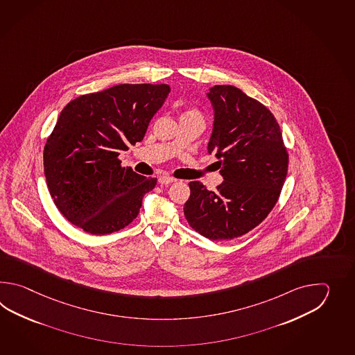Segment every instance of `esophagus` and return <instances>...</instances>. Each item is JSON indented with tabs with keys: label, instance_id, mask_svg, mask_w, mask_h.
I'll use <instances>...</instances> for the list:
<instances>
[{
	"label": "esophagus",
	"instance_id": "1",
	"mask_svg": "<svg viewBox=\"0 0 355 355\" xmlns=\"http://www.w3.org/2000/svg\"><path fill=\"white\" fill-rule=\"evenodd\" d=\"M174 178H171V176H167V175H161L159 178V184H162V185H168V184H171V182H174Z\"/></svg>",
	"mask_w": 355,
	"mask_h": 355
}]
</instances>
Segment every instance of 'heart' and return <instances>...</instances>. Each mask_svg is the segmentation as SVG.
<instances>
[{
	"mask_svg": "<svg viewBox=\"0 0 355 355\" xmlns=\"http://www.w3.org/2000/svg\"><path fill=\"white\" fill-rule=\"evenodd\" d=\"M185 115H199V114L196 113V112H194V110H190V112H188V113L185 114Z\"/></svg>",
	"mask_w": 355,
	"mask_h": 355,
	"instance_id": "obj_1",
	"label": "heart"
}]
</instances>
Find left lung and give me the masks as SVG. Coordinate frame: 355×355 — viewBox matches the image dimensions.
I'll use <instances>...</instances> for the list:
<instances>
[{
    "mask_svg": "<svg viewBox=\"0 0 355 355\" xmlns=\"http://www.w3.org/2000/svg\"><path fill=\"white\" fill-rule=\"evenodd\" d=\"M207 98L214 121L208 152L223 182L211 191L190 181L184 214L191 228L213 240H232L260 225L278 202L287 178L288 153L272 112L231 85H216Z\"/></svg>",
    "mask_w": 355,
    "mask_h": 355,
    "instance_id": "8db88e82",
    "label": "left lung"
}]
</instances>
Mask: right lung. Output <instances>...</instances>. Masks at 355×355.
<instances>
[{"label": "right lung", "mask_w": 355, "mask_h": 355, "mask_svg": "<svg viewBox=\"0 0 355 355\" xmlns=\"http://www.w3.org/2000/svg\"><path fill=\"white\" fill-rule=\"evenodd\" d=\"M168 85H116L69 101L44 147V174L58 211L91 234L128 226L157 179L121 167L118 156L141 142Z\"/></svg>", "instance_id": "obj_1"}]
</instances>
